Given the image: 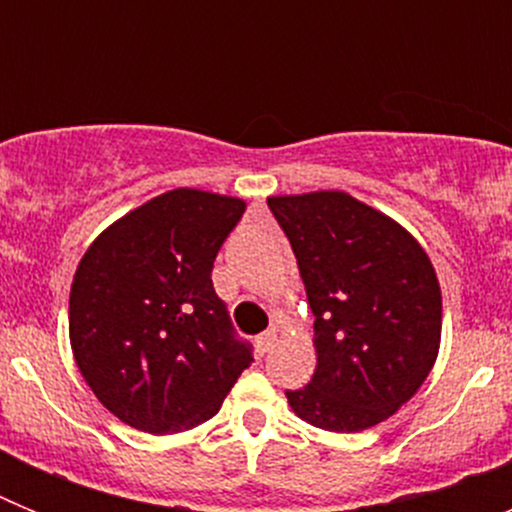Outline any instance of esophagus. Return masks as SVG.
Wrapping results in <instances>:
<instances>
[{"label":"esophagus","instance_id":"obj_1","mask_svg":"<svg viewBox=\"0 0 512 512\" xmlns=\"http://www.w3.org/2000/svg\"><path fill=\"white\" fill-rule=\"evenodd\" d=\"M274 341H277V330H264L259 338H256V346H259L261 354H266L271 346H274Z\"/></svg>","mask_w":512,"mask_h":512}]
</instances>
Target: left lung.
<instances>
[{"label":"left lung","instance_id":"1","mask_svg":"<svg viewBox=\"0 0 512 512\" xmlns=\"http://www.w3.org/2000/svg\"><path fill=\"white\" fill-rule=\"evenodd\" d=\"M315 315L318 369L287 400L325 431L356 433L397 413L441 341V289L413 235L346 192L269 197Z\"/></svg>","mask_w":512,"mask_h":512}]
</instances>
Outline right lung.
Returning <instances> with one entry per match:
<instances>
[{"label": "right lung", "mask_w": 512, "mask_h": 512, "mask_svg": "<svg viewBox=\"0 0 512 512\" xmlns=\"http://www.w3.org/2000/svg\"><path fill=\"white\" fill-rule=\"evenodd\" d=\"M246 202L174 189L104 230L69 300L81 374L104 408L138 431L205 423L253 361L212 287V264Z\"/></svg>", "instance_id": "obj_1"}]
</instances>
